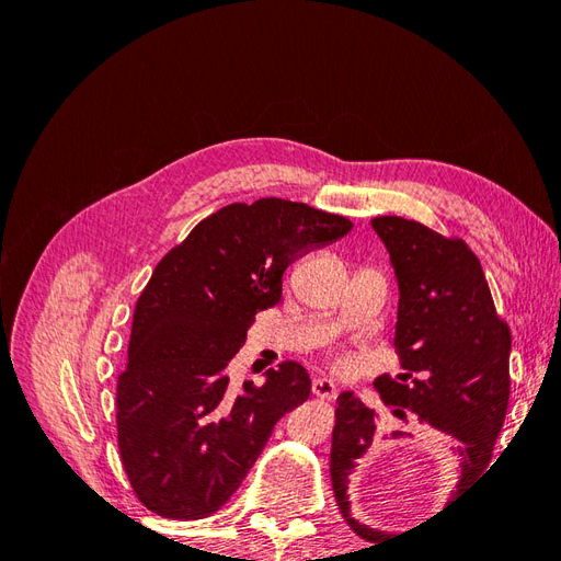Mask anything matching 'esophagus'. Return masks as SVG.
<instances>
[{
	"label": "esophagus",
	"instance_id": "34e87169",
	"mask_svg": "<svg viewBox=\"0 0 561 561\" xmlns=\"http://www.w3.org/2000/svg\"><path fill=\"white\" fill-rule=\"evenodd\" d=\"M311 390H313V396L320 398V400H332V398H336V386H334V381L328 379V377L313 379Z\"/></svg>",
	"mask_w": 561,
	"mask_h": 561
}]
</instances>
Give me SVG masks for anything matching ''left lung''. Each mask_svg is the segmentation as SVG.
Instances as JSON below:
<instances>
[{
	"mask_svg": "<svg viewBox=\"0 0 561 561\" xmlns=\"http://www.w3.org/2000/svg\"><path fill=\"white\" fill-rule=\"evenodd\" d=\"M377 231L396 271L400 301L396 348L398 379L379 377L375 388L390 414L449 439L458 461L456 491L486 470L503 428L511 398V330L499 318L484 271L463 243L404 217H375ZM379 412L344 390L336 398L330 474L336 505L346 524L369 542L386 538L353 517L348 482L375 439H412V431L383 435Z\"/></svg>",
	"mask_w": 561,
	"mask_h": 561,
	"instance_id": "left-lung-1",
	"label": "left lung"
}]
</instances>
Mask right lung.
<instances>
[{"mask_svg": "<svg viewBox=\"0 0 561 561\" xmlns=\"http://www.w3.org/2000/svg\"><path fill=\"white\" fill-rule=\"evenodd\" d=\"M353 225L307 203H231L198 222L151 274L133 316L128 367L116 383L124 470L168 519H203L245 480L276 421L311 396L295 360L264 383L229 390L227 367L254 313L276 307L283 274Z\"/></svg>", "mask_w": 561, "mask_h": 561, "instance_id": "1", "label": "right lung"}]
</instances>
